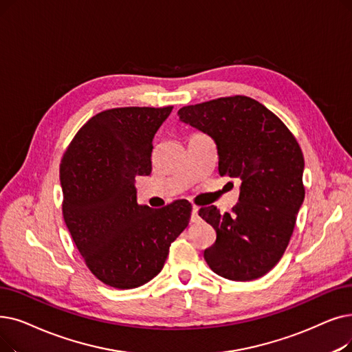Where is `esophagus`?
<instances>
[{
	"label": "esophagus",
	"instance_id": "obj_1",
	"mask_svg": "<svg viewBox=\"0 0 352 352\" xmlns=\"http://www.w3.org/2000/svg\"><path fill=\"white\" fill-rule=\"evenodd\" d=\"M191 221H192V223H198V221H200V216H198V207H192V211H191Z\"/></svg>",
	"mask_w": 352,
	"mask_h": 352
}]
</instances>
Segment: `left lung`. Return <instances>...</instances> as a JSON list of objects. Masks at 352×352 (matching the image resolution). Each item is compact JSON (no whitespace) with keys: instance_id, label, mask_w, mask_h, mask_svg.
<instances>
[{"instance_id":"1","label":"left lung","mask_w":352,"mask_h":352,"mask_svg":"<svg viewBox=\"0 0 352 352\" xmlns=\"http://www.w3.org/2000/svg\"><path fill=\"white\" fill-rule=\"evenodd\" d=\"M178 116L216 144L220 175L241 181L233 214L214 206L198 212L217 233L206 262L230 280L262 278L283 256L305 198V161L295 136L248 96L184 106Z\"/></svg>"}]
</instances>
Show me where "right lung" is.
<instances>
[{
    "instance_id": "1",
    "label": "right lung",
    "mask_w": 352,
    "mask_h": 352,
    "mask_svg": "<svg viewBox=\"0 0 352 352\" xmlns=\"http://www.w3.org/2000/svg\"><path fill=\"white\" fill-rule=\"evenodd\" d=\"M173 112L116 108L89 119L60 165L63 217L76 248L95 276L133 289L162 270L171 243L184 232L191 204L140 206L135 178L152 171V141Z\"/></svg>"
}]
</instances>
